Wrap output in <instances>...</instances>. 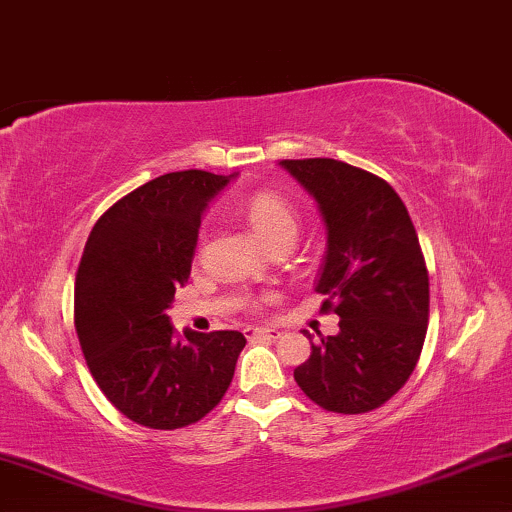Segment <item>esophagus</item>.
<instances>
[{
  "instance_id": "1",
  "label": "esophagus",
  "mask_w": 512,
  "mask_h": 512,
  "mask_svg": "<svg viewBox=\"0 0 512 512\" xmlns=\"http://www.w3.org/2000/svg\"><path fill=\"white\" fill-rule=\"evenodd\" d=\"M245 335H248L250 340H257V338H264V340H278V338H281V331H278V328L255 326V328H245Z\"/></svg>"
}]
</instances>
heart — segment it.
Returning a JSON list of instances; mask_svg holds the SVG:
<instances>
[{
  "mask_svg": "<svg viewBox=\"0 0 512 512\" xmlns=\"http://www.w3.org/2000/svg\"><path fill=\"white\" fill-rule=\"evenodd\" d=\"M248 229L260 243L274 245L278 241H295L300 234V217L286 198L276 193H257L243 205Z\"/></svg>",
  "mask_w": 512,
  "mask_h": 512,
  "instance_id": "b5f03b06",
  "label": "heart"
}]
</instances>
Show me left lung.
<instances>
[{
    "label": "left lung",
    "mask_w": 512,
    "mask_h": 512,
    "mask_svg": "<svg viewBox=\"0 0 512 512\" xmlns=\"http://www.w3.org/2000/svg\"><path fill=\"white\" fill-rule=\"evenodd\" d=\"M278 165L319 208L326 255L314 290L340 316L295 380L328 411H373L409 380L428 333V269L409 210L387 181L340 160Z\"/></svg>",
    "instance_id": "8db88e82"
}]
</instances>
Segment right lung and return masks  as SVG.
Instances as JSON below:
<instances>
[{
    "label": "right lung",
    "mask_w": 512,
    "mask_h": 512,
    "mask_svg": "<svg viewBox=\"0 0 512 512\" xmlns=\"http://www.w3.org/2000/svg\"><path fill=\"white\" fill-rule=\"evenodd\" d=\"M236 172H170L94 224L75 278V331L96 385L134 423L177 430L224 397L245 335L172 333L167 309L191 274L200 219Z\"/></svg>",
    "instance_id": "add662e5"
}]
</instances>
